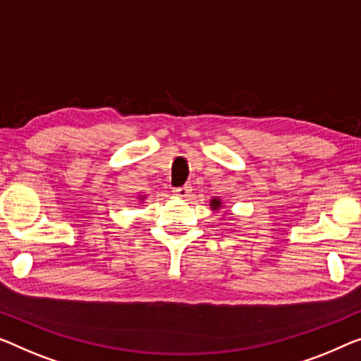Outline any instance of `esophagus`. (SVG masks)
I'll return each instance as SVG.
<instances>
[{
  "mask_svg": "<svg viewBox=\"0 0 361 361\" xmlns=\"http://www.w3.org/2000/svg\"><path fill=\"white\" fill-rule=\"evenodd\" d=\"M191 186L190 185H185V186H180V188H175L173 190V195L176 196V197H180V199H186V197H190V195H191Z\"/></svg>",
  "mask_w": 361,
  "mask_h": 361,
  "instance_id": "esophagus-1",
  "label": "esophagus"
}]
</instances>
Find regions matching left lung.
Here are the masks:
<instances>
[{
	"label": "left lung",
	"mask_w": 361,
	"mask_h": 361,
	"mask_svg": "<svg viewBox=\"0 0 361 361\" xmlns=\"http://www.w3.org/2000/svg\"><path fill=\"white\" fill-rule=\"evenodd\" d=\"M220 207H222V201H220L219 197L211 199V209H212V211H219Z\"/></svg>",
	"instance_id": "obj_1"
}]
</instances>
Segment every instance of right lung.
Returning <instances> with one entry per match:
<instances>
[{
	"label": "right lung",
	"mask_w": 361,
	"mask_h": 361,
	"mask_svg": "<svg viewBox=\"0 0 361 361\" xmlns=\"http://www.w3.org/2000/svg\"><path fill=\"white\" fill-rule=\"evenodd\" d=\"M139 199H144V197H139Z\"/></svg>",
	"instance_id": "obj_1"
}]
</instances>
